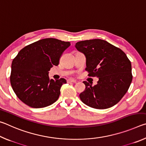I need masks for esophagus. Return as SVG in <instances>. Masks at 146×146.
<instances>
[{"instance_id": "esophagus-1", "label": "esophagus", "mask_w": 146, "mask_h": 146, "mask_svg": "<svg viewBox=\"0 0 146 146\" xmlns=\"http://www.w3.org/2000/svg\"><path fill=\"white\" fill-rule=\"evenodd\" d=\"M67 82H68V83H71V82H73V83H75L76 81L75 80H73V79H71V78H70V79H68L67 80Z\"/></svg>"}]
</instances>
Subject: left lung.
<instances>
[{"instance_id":"left-lung-1","label":"left lung","mask_w":146,"mask_h":146,"mask_svg":"<svg viewBox=\"0 0 146 146\" xmlns=\"http://www.w3.org/2000/svg\"><path fill=\"white\" fill-rule=\"evenodd\" d=\"M75 47L86 56L88 76L98 78L94 86L84 81L86 89L79 95L82 102L98 110L117 104L126 93L133 79L131 64L125 53L101 39L78 42Z\"/></svg>"}]
</instances>
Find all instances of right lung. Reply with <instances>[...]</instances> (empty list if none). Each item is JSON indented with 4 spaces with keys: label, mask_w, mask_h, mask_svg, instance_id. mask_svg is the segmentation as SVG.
I'll list each match as a JSON object with an SVG mask.
<instances>
[{
    "label": "right lung",
    "mask_w": 146,
    "mask_h": 146,
    "mask_svg": "<svg viewBox=\"0 0 146 146\" xmlns=\"http://www.w3.org/2000/svg\"><path fill=\"white\" fill-rule=\"evenodd\" d=\"M70 42L56 38L41 39L19 51L11 64L10 82L15 93L25 104L33 108L50 106L58 100L66 79H49L48 71L58 66Z\"/></svg>",
    "instance_id": "add662e5"
}]
</instances>
